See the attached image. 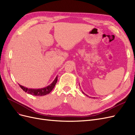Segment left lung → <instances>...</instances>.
I'll return each mask as SVG.
<instances>
[{"label":"left lung","mask_w":135,"mask_h":135,"mask_svg":"<svg viewBox=\"0 0 135 135\" xmlns=\"http://www.w3.org/2000/svg\"><path fill=\"white\" fill-rule=\"evenodd\" d=\"M81 92H82V93H83L85 94V93H84V92H83L82 91H81ZM85 95H86L87 96H88V95H86V94H85ZM90 97V98H91V97ZM93 99H95V97H93Z\"/></svg>","instance_id":"8db88e82"}]
</instances>
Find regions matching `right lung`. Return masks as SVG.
<instances>
[{
  "instance_id": "add662e5",
  "label": "right lung",
  "mask_w": 135,
  "mask_h": 135,
  "mask_svg": "<svg viewBox=\"0 0 135 135\" xmlns=\"http://www.w3.org/2000/svg\"><path fill=\"white\" fill-rule=\"evenodd\" d=\"M57 81V76H56L55 78V79L54 80L52 81V83L50 84L48 86L42 88H39V89H31V88H27L26 87H25L22 86V85L19 84L20 87H21L22 90L25 91V92L30 94V95H34V96H44L46 95L47 94L50 93L52 91V89H54L55 87V85Z\"/></svg>"
}]
</instances>
